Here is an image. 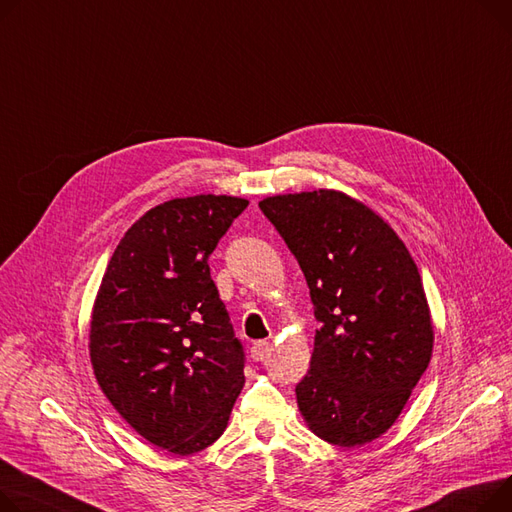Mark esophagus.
I'll use <instances>...</instances> for the list:
<instances>
[{
	"mask_svg": "<svg viewBox=\"0 0 512 512\" xmlns=\"http://www.w3.org/2000/svg\"><path fill=\"white\" fill-rule=\"evenodd\" d=\"M269 352H271V344H269V342H255V344L251 346V358H253L255 362L265 360V358L269 356Z\"/></svg>",
	"mask_w": 512,
	"mask_h": 512,
	"instance_id": "1",
	"label": "esophagus"
}]
</instances>
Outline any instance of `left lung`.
I'll return each instance as SVG.
<instances>
[{"mask_svg":"<svg viewBox=\"0 0 512 512\" xmlns=\"http://www.w3.org/2000/svg\"><path fill=\"white\" fill-rule=\"evenodd\" d=\"M259 208L296 257L321 323L298 410L329 445H366L395 424L432 358L418 265L377 212L342 191L274 195Z\"/></svg>","mask_w":512,"mask_h":512,"instance_id":"obj_1","label":"left lung"}]
</instances>
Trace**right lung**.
Returning <instances> with one entry per match:
<instances>
[{"label": "right lung", "instance_id": "obj_1", "mask_svg": "<svg viewBox=\"0 0 512 512\" xmlns=\"http://www.w3.org/2000/svg\"><path fill=\"white\" fill-rule=\"evenodd\" d=\"M247 206L208 193L148 210L123 234L92 306L102 393L135 432L181 457L222 436L245 385V352L208 259Z\"/></svg>", "mask_w": 512, "mask_h": 512}]
</instances>
